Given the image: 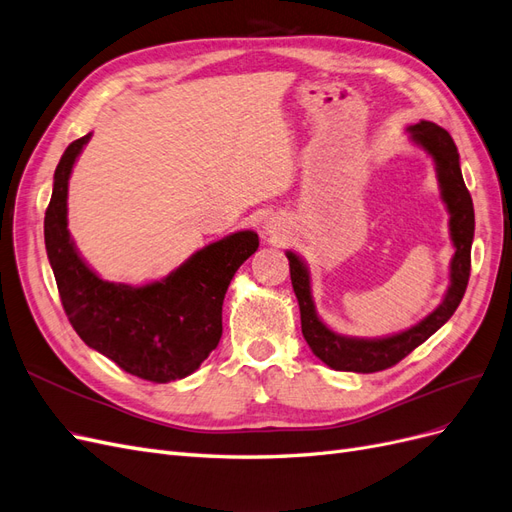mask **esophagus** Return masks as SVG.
Listing matches in <instances>:
<instances>
[{
    "label": "esophagus",
    "mask_w": 512,
    "mask_h": 512,
    "mask_svg": "<svg viewBox=\"0 0 512 512\" xmlns=\"http://www.w3.org/2000/svg\"><path fill=\"white\" fill-rule=\"evenodd\" d=\"M265 232H267V235H271L273 239H277V237H280V232H282V226L277 224L275 220H269V222L265 224Z\"/></svg>",
    "instance_id": "1"
}]
</instances>
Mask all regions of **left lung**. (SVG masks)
I'll return each mask as SVG.
<instances>
[{"mask_svg":"<svg viewBox=\"0 0 512 512\" xmlns=\"http://www.w3.org/2000/svg\"><path fill=\"white\" fill-rule=\"evenodd\" d=\"M412 141L421 145L436 162L438 181L442 190V200L451 213V239L455 245V256L451 262V286L446 290L444 301L433 309L412 329L382 339H359L333 333L324 324L312 301V284H309V271L303 260L288 252L290 280L294 294H297L301 309V331L305 342L312 348L322 363H327L337 371H356V374H374V371L389 369L397 365L414 348L421 346L425 339L436 333L442 324L455 314L463 294H466L470 280V252L474 239V205L472 196L463 183L459 168V153L451 134L431 121H421L408 128Z\"/></svg>","mask_w":512,"mask_h":512,"instance_id":"obj_1","label":"left lung"}]
</instances>
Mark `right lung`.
<instances>
[{
  "label": "right lung",
  "instance_id": "obj_1",
  "mask_svg": "<svg viewBox=\"0 0 512 512\" xmlns=\"http://www.w3.org/2000/svg\"><path fill=\"white\" fill-rule=\"evenodd\" d=\"M89 136L61 156L44 213L46 254L64 312L83 342L128 374L156 384L190 376L222 337V303L232 275L258 250V235L241 230L198 250L160 282L128 286L91 271L68 232V179Z\"/></svg>",
  "mask_w": 512,
  "mask_h": 512
}]
</instances>
